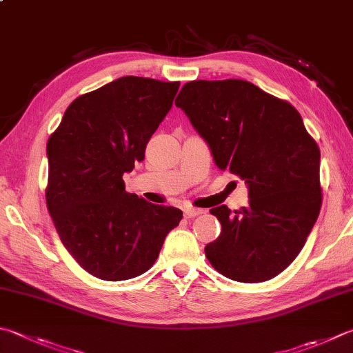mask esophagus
<instances>
[{
  "mask_svg": "<svg viewBox=\"0 0 353 353\" xmlns=\"http://www.w3.org/2000/svg\"><path fill=\"white\" fill-rule=\"evenodd\" d=\"M204 214L203 209H196V208H185L184 209V216L185 218H194V216H198Z\"/></svg>",
  "mask_w": 353,
  "mask_h": 353,
  "instance_id": "obj_1",
  "label": "esophagus"
}]
</instances>
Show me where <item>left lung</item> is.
Wrapping results in <instances>:
<instances>
[{"label":"left lung","instance_id":"left-lung-1","mask_svg":"<svg viewBox=\"0 0 353 353\" xmlns=\"http://www.w3.org/2000/svg\"><path fill=\"white\" fill-rule=\"evenodd\" d=\"M209 144L215 164L244 179L249 205L210 210L221 234L205 245L219 274L261 283L304 248L321 209L320 149L294 105L243 79L190 81L175 99Z\"/></svg>","mask_w":353,"mask_h":353}]
</instances>
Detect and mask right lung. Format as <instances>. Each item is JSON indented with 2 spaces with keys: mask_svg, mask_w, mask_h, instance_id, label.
<instances>
[{
  "mask_svg": "<svg viewBox=\"0 0 353 353\" xmlns=\"http://www.w3.org/2000/svg\"><path fill=\"white\" fill-rule=\"evenodd\" d=\"M179 81L123 77L73 99L48 141L46 203L59 238L99 280L148 272L183 212L125 192L123 175L143 161Z\"/></svg>",
  "mask_w": 353,
  "mask_h": 353,
  "instance_id": "right-lung-1",
  "label": "right lung"
}]
</instances>
